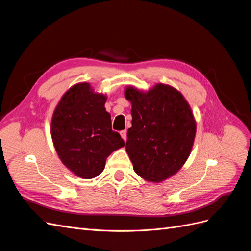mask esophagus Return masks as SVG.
Wrapping results in <instances>:
<instances>
[{
  "label": "esophagus",
  "mask_w": 251,
  "mask_h": 251,
  "mask_svg": "<svg viewBox=\"0 0 251 251\" xmlns=\"http://www.w3.org/2000/svg\"><path fill=\"white\" fill-rule=\"evenodd\" d=\"M120 135H121V137L124 138V140L126 141V130L121 131V132H120Z\"/></svg>",
  "instance_id": "1"
}]
</instances>
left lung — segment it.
<instances>
[{
	"label": "left lung",
	"mask_w": 251,
	"mask_h": 251,
	"mask_svg": "<svg viewBox=\"0 0 251 251\" xmlns=\"http://www.w3.org/2000/svg\"><path fill=\"white\" fill-rule=\"evenodd\" d=\"M125 97L132 104L126 149L135 173L153 183L170 179L194 146L197 124L191 105L179 90L161 82L148 91L127 86Z\"/></svg>",
	"instance_id": "8db88e82"
}]
</instances>
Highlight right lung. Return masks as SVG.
I'll use <instances>...</instances> for the list:
<instances>
[{
    "mask_svg": "<svg viewBox=\"0 0 251 251\" xmlns=\"http://www.w3.org/2000/svg\"><path fill=\"white\" fill-rule=\"evenodd\" d=\"M105 101L107 95L91 83L78 82L66 91L52 114L50 132L57 156L82 179L100 175L107 157L125 147L121 136L112 130Z\"/></svg>",
    "mask_w": 251,
    "mask_h": 251,
    "instance_id": "obj_1",
    "label": "right lung"
}]
</instances>
